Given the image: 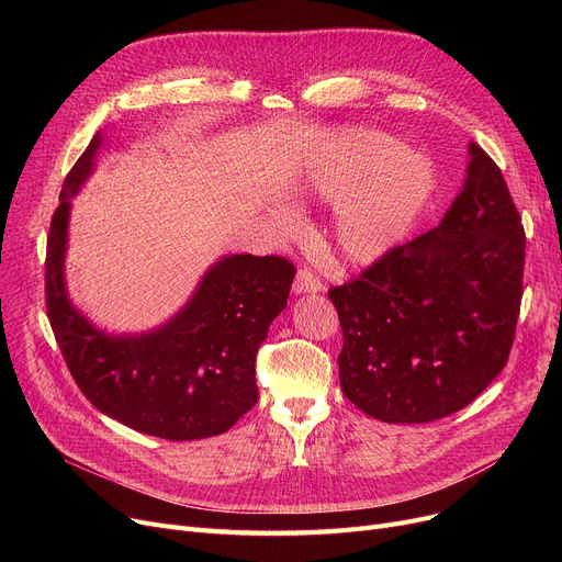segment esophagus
Listing matches in <instances>:
<instances>
[{"label":"esophagus","instance_id":"esophagus-1","mask_svg":"<svg viewBox=\"0 0 562 562\" xmlns=\"http://www.w3.org/2000/svg\"><path fill=\"white\" fill-rule=\"evenodd\" d=\"M321 291H323L321 280L307 269H301L296 280H293V293H296V296H301V293H321Z\"/></svg>","mask_w":562,"mask_h":562}]
</instances>
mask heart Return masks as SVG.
Returning a JSON list of instances; mask_svg holds the SVG:
<instances>
[{
	"label": "heart",
	"instance_id": "b5f03b06",
	"mask_svg": "<svg viewBox=\"0 0 562 562\" xmlns=\"http://www.w3.org/2000/svg\"><path fill=\"white\" fill-rule=\"evenodd\" d=\"M314 195L337 200L333 244L348 263L369 266L387 257L417 223L435 191V166L401 140L378 130L344 134L307 168ZM278 225L293 214L280 210Z\"/></svg>",
	"mask_w": 562,
	"mask_h": 562
}]
</instances>
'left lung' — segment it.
I'll list each match as a JSON object with an SVG mask.
<instances>
[{
  "label": "left lung",
  "instance_id": "left-lung-1",
  "mask_svg": "<svg viewBox=\"0 0 562 562\" xmlns=\"http://www.w3.org/2000/svg\"><path fill=\"white\" fill-rule=\"evenodd\" d=\"M526 234L504 175L469 143L462 191L437 227L328 291L344 396L385 424H426L474 401L506 367Z\"/></svg>",
  "mask_w": 562,
  "mask_h": 562
}]
</instances>
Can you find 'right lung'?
Listing matches in <instances>:
<instances>
[{
  "label": "right lung",
  "instance_id": "add662e5",
  "mask_svg": "<svg viewBox=\"0 0 562 562\" xmlns=\"http://www.w3.org/2000/svg\"><path fill=\"white\" fill-rule=\"evenodd\" d=\"M102 145L98 132L68 172L49 225L45 301L58 348L102 415L175 441L221 435L257 403V348L286 307L296 269L276 255H225L159 328L136 335L98 328L68 296L66 250L70 200L93 175Z\"/></svg>",
  "mask_w": 562,
  "mask_h": 562
}]
</instances>
